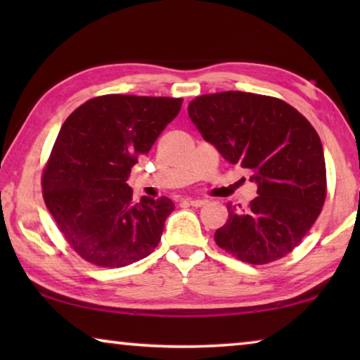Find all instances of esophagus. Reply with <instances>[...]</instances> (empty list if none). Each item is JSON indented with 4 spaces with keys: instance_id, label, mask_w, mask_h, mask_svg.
<instances>
[{
    "instance_id": "obj_1",
    "label": "esophagus",
    "mask_w": 360,
    "mask_h": 360,
    "mask_svg": "<svg viewBox=\"0 0 360 360\" xmlns=\"http://www.w3.org/2000/svg\"><path fill=\"white\" fill-rule=\"evenodd\" d=\"M187 202L191 203L192 206H197V208H198V206H203L206 203V200H202V198H188Z\"/></svg>"
}]
</instances>
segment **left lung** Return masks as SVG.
<instances>
[{
    "instance_id": "left-lung-1",
    "label": "left lung",
    "mask_w": 360,
    "mask_h": 360,
    "mask_svg": "<svg viewBox=\"0 0 360 360\" xmlns=\"http://www.w3.org/2000/svg\"><path fill=\"white\" fill-rule=\"evenodd\" d=\"M187 111L205 141L231 165L251 169L257 186L248 208L227 205L217 246L252 265L288 255L326 200L324 149L311 124L283 100L248 92L197 96Z\"/></svg>"
}]
</instances>
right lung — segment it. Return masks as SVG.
<instances>
[{"mask_svg":"<svg viewBox=\"0 0 360 360\" xmlns=\"http://www.w3.org/2000/svg\"><path fill=\"white\" fill-rule=\"evenodd\" d=\"M181 105V98L103 95L60 129L42 174L44 202L65 240L90 264L125 266L157 248L174 203L168 197L135 203L127 179Z\"/></svg>","mask_w":360,"mask_h":360,"instance_id":"add662e5","label":"right lung"}]
</instances>
